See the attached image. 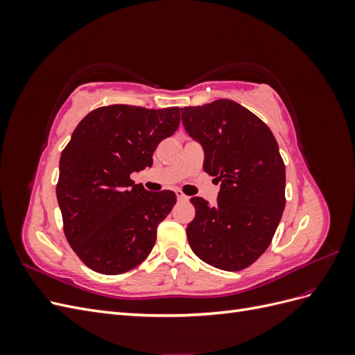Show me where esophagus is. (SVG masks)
I'll return each instance as SVG.
<instances>
[{
    "mask_svg": "<svg viewBox=\"0 0 355 355\" xmlns=\"http://www.w3.org/2000/svg\"><path fill=\"white\" fill-rule=\"evenodd\" d=\"M176 197H178V201H188L189 200V197L185 196L182 191H176Z\"/></svg>",
    "mask_w": 355,
    "mask_h": 355,
    "instance_id": "1",
    "label": "esophagus"
}]
</instances>
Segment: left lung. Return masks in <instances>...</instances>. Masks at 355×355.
<instances>
[{"mask_svg": "<svg viewBox=\"0 0 355 355\" xmlns=\"http://www.w3.org/2000/svg\"><path fill=\"white\" fill-rule=\"evenodd\" d=\"M182 123L202 145V168L220 182L214 206L191 198L187 235L201 261L241 271L271 244L286 206V167L272 132L230 99L182 110Z\"/></svg>", "mask_w": 355, "mask_h": 355, "instance_id": "obj_1", "label": "left lung"}]
</instances>
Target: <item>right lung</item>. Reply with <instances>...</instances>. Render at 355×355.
<instances>
[{
	"label": "right lung",
	"mask_w": 355,
	"mask_h": 355,
	"mask_svg": "<svg viewBox=\"0 0 355 355\" xmlns=\"http://www.w3.org/2000/svg\"><path fill=\"white\" fill-rule=\"evenodd\" d=\"M180 123L178 106H102L85 115L62 151L56 196L63 232L90 270L118 275L151 253L157 227L176 204L171 191L149 192L130 179Z\"/></svg>",
	"instance_id": "right-lung-1"
}]
</instances>
